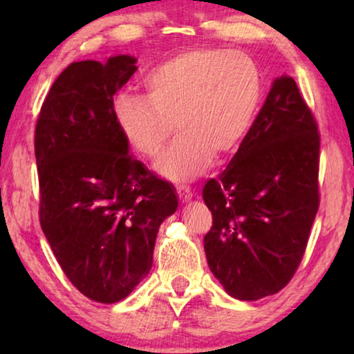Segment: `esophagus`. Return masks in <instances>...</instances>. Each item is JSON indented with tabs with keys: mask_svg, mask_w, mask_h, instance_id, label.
I'll list each match as a JSON object with an SVG mask.
<instances>
[{
	"mask_svg": "<svg viewBox=\"0 0 354 354\" xmlns=\"http://www.w3.org/2000/svg\"><path fill=\"white\" fill-rule=\"evenodd\" d=\"M177 195H178V198H180L182 201H190L192 200V196H193V193H192V190L188 187H177Z\"/></svg>",
	"mask_w": 354,
	"mask_h": 354,
	"instance_id": "1",
	"label": "esophagus"
}]
</instances>
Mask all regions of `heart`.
Returning <instances> with one entry per match:
<instances>
[{
    "label": "heart",
    "mask_w": 354,
    "mask_h": 354,
    "mask_svg": "<svg viewBox=\"0 0 354 354\" xmlns=\"http://www.w3.org/2000/svg\"><path fill=\"white\" fill-rule=\"evenodd\" d=\"M148 95L120 93L114 103L118 124L145 158L161 154L176 132L180 137L159 159L164 177L188 180L212 158L240 147L253 127L263 80L248 55L225 48H198L171 57L149 72Z\"/></svg>",
    "instance_id": "heart-1"
}]
</instances>
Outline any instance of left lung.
I'll use <instances>...</instances> for the list:
<instances>
[{"label":"left lung","mask_w":354,"mask_h":354,"mask_svg":"<svg viewBox=\"0 0 354 354\" xmlns=\"http://www.w3.org/2000/svg\"><path fill=\"white\" fill-rule=\"evenodd\" d=\"M319 149L297 82L279 77L229 166L203 188L212 214L206 259L230 297H269L297 272L321 200Z\"/></svg>","instance_id":"8db88e82"}]
</instances>
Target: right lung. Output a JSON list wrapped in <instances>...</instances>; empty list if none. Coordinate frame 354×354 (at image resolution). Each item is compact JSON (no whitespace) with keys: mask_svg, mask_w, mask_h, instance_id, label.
I'll return each mask as SVG.
<instances>
[{"mask_svg":"<svg viewBox=\"0 0 354 354\" xmlns=\"http://www.w3.org/2000/svg\"><path fill=\"white\" fill-rule=\"evenodd\" d=\"M135 62H72L35 125L41 230L66 277L96 303L120 301L147 277L159 225L178 205L174 188L129 153L115 119L114 95Z\"/></svg>","mask_w":354,"mask_h":354,"instance_id":"right-lung-1","label":"right lung"}]
</instances>
